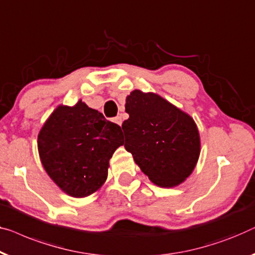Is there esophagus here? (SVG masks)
I'll use <instances>...</instances> for the list:
<instances>
[{
    "instance_id": "esophagus-1",
    "label": "esophagus",
    "mask_w": 255,
    "mask_h": 255,
    "mask_svg": "<svg viewBox=\"0 0 255 255\" xmlns=\"http://www.w3.org/2000/svg\"><path fill=\"white\" fill-rule=\"evenodd\" d=\"M114 122H115L116 124L122 125V123H123V119H122V116H121V115H119V116H116L115 119H114Z\"/></svg>"
}]
</instances>
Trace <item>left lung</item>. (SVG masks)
I'll return each instance as SVG.
<instances>
[{"label": "left lung", "instance_id": "8db88e82", "mask_svg": "<svg viewBox=\"0 0 255 255\" xmlns=\"http://www.w3.org/2000/svg\"><path fill=\"white\" fill-rule=\"evenodd\" d=\"M124 147L150 182L175 187L194 170L200 135L194 120L158 94L132 91L127 97Z\"/></svg>", "mask_w": 255, "mask_h": 255}]
</instances>
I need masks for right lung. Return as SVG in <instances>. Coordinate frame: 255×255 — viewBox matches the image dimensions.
<instances>
[{
    "mask_svg": "<svg viewBox=\"0 0 255 255\" xmlns=\"http://www.w3.org/2000/svg\"><path fill=\"white\" fill-rule=\"evenodd\" d=\"M122 141V128L79 100L58 106L38 134L40 160L54 183L73 198L101 189L109 160Z\"/></svg>",
    "mask_w": 255,
    "mask_h": 255,
    "instance_id": "right-lung-1",
    "label": "right lung"
}]
</instances>
